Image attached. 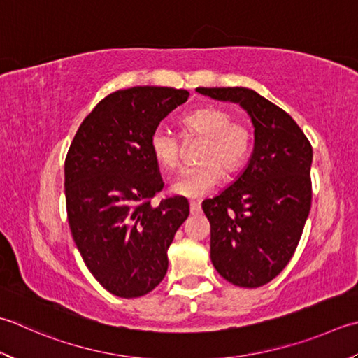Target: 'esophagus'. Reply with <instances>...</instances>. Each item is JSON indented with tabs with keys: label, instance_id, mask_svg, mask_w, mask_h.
Masks as SVG:
<instances>
[{
	"label": "esophagus",
	"instance_id": "1",
	"mask_svg": "<svg viewBox=\"0 0 358 358\" xmlns=\"http://www.w3.org/2000/svg\"><path fill=\"white\" fill-rule=\"evenodd\" d=\"M189 208H191V214H192V215L201 213L200 201H191V203H189Z\"/></svg>",
	"mask_w": 358,
	"mask_h": 358
}]
</instances>
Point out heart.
Instances as JSON below:
<instances>
[{
	"mask_svg": "<svg viewBox=\"0 0 358 358\" xmlns=\"http://www.w3.org/2000/svg\"><path fill=\"white\" fill-rule=\"evenodd\" d=\"M229 110L222 107H200L181 117V129L186 139L201 138L197 161L172 181L171 191L181 197L197 199L208 194L219 183L220 175H231L247 161L253 133L247 124L233 121ZM153 158L164 169H175L181 158L183 144L172 131L157 127L149 138Z\"/></svg>",
	"mask_w": 358,
	"mask_h": 358,
	"instance_id": "obj_1",
	"label": "heart"
}]
</instances>
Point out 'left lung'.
<instances>
[{
    "mask_svg": "<svg viewBox=\"0 0 358 358\" xmlns=\"http://www.w3.org/2000/svg\"><path fill=\"white\" fill-rule=\"evenodd\" d=\"M239 103L255 125L247 169L201 203L211 225V261L228 282L256 289L281 273L295 253L312 205V145L278 105L250 88H197Z\"/></svg>",
    "mask_w": 358,
    "mask_h": 358,
    "instance_id": "8db88e82",
    "label": "left lung"
}]
</instances>
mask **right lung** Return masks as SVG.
Segmentation results:
<instances>
[{"label": "right lung", "instance_id": "add662e5", "mask_svg": "<svg viewBox=\"0 0 358 358\" xmlns=\"http://www.w3.org/2000/svg\"><path fill=\"white\" fill-rule=\"evenodd\" d=\"M186 90H119L83 119L65 159L69 229L91 275L119 298L152 292L167 271V248L189 215L185 197H167L149 138L187 101Z\"/></svg>", "mask_w": 358, "mask_h": 358}]
</instances>
